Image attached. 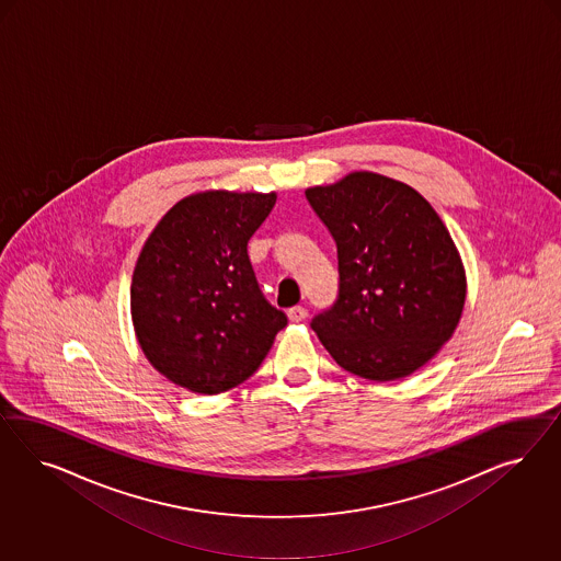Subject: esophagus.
Returning <instances> with one entry per match:
<instances>
[{
  "label": "esophagus",
  "mask_w": 561,
  "mask_h": 561,
  "mask_svg": "<svg viewBox=\"0 0 561 561\" xmlns=\"http://www.w3.org/2000/svg\"><path fill=\"white\" fill-rule=\"evenodd\" d=\"M288 317L291 323H302L306 317H308V310H306L305 306H294V308H289Z\"/></svg>",
  "instance_id": "1"
}]
</instances>
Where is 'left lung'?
<instances>
[{
	"label": "left lung",
	"instance_id": "1",
	"mask_svg": "<svg viewBox=\"0 0 561 561\" xmlns=\"http://www.w3.org/2000/svg\"><path fill=\"white\" fill-rule=\"evenodd\" d=\"M306 199L337 244L340 291L312 331L343 370L376 382L422 368L453 337L467 296L459 251L401 181L352 172Z\"/></svg>",
	"mask_w": 561,
	"mask_h": 561
}]
</instances>
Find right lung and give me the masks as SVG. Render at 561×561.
Masks as SVG:
<instances>
[{"mask_svg":"<svg viewBox=\"0 0 561 561\" xmlns=\"http://www.w3.org/2000/svg\"><path fill=\"white\" fill-rule=\"evenodd\" d=\"M275 193L205 191L172 205L137 256L131 319L153 368L188 391H230L256 373L288 317L256 284L249 240Z\"/></svg>","mask_w":561,"mask_h":561,"instance_id":"1","label":"right lung"}]
</instances>
